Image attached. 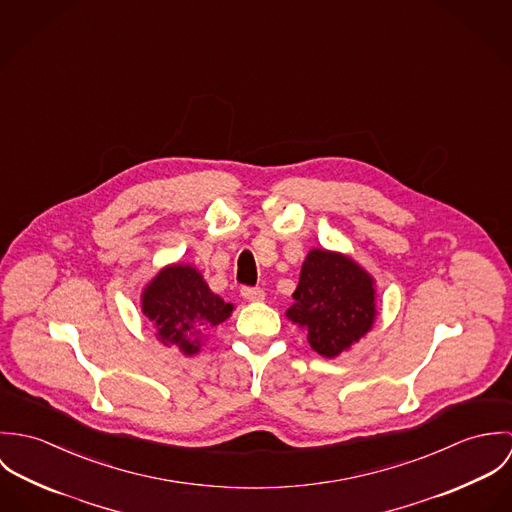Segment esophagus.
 I'll return each instance as SVG.
<instances>
[{"label":"esophagus","instance_id":"esophagus-1","mask_svg":"<svg viewBox=\"0 0 512 512\" xmlns=\"http://www.w3.org/2000/svg\"><path fill=\"white\" fill-rule=\"evenodd\" d=\"M242 297H244L246 301L258 303V301H264L266 293L262 292L260 288H242Z\"/></svg>","mask_w":512,"mask_h":512}]
</instances>
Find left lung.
<instances>
[{
	"label": "left lung",
	"mask_w": 512,
	"mask_h": 512,
	"mask_svg": "<svg viewBox=\"0 0 512 512\" xmlns=\"http://www.w3.org/2000/svg\"><path fill=\"white\" fill-rule=\"evenodd\" d=\"M374 278L343 252H307L286 317L307 331L311 349L335 359L359 343L376 321Z\"/></svg>",
	"instance_id": "left-lung-1"
}]
</instances>
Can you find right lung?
Here are the masks:
<instances>
[{
  "mask_svg": "<svg viewBox=\"0 0 512 512\" xmlns=\"http://www.w3.org/2000/svg\"><path fill=\"white\" fill-rule=\"evenodd\" d=\"M142 311L165 347L185 357L201 351L207 333L224 323L234 305L211 292L203 274L191 264L163 266L142 292Z\"/></svg>",
  "mask_w": 512,
  "mask_h": 512,
  "instance_id": "add662e5",
  "label": "right lung"
}]
</instances>
